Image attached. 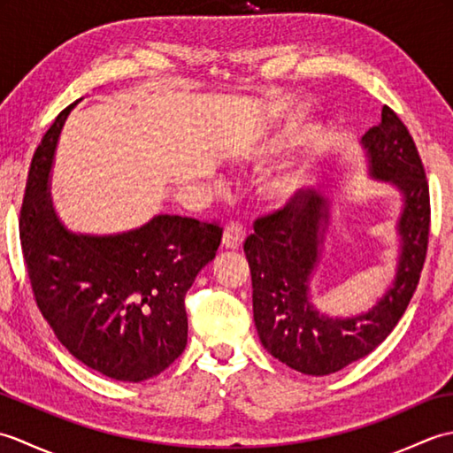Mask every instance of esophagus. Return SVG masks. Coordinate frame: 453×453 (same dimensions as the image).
Returning a JSON list of instances; mask_svg holds the SVG:
<instances>
[{"mask_svg":"<svg viewBox=\"0 0 453 453\" xmlns=\"http://www.w3.org/2000/svg\"><path fill=\"white\" fill-rule=\"evenodd\" d=\"M245 242V229L239 224H227L221 237V245L226 249H239Z\"/></svg>","mask_w":453,"mask_h":453,"instance_id":"obj_1","label":"esophagus"}]
</instances>
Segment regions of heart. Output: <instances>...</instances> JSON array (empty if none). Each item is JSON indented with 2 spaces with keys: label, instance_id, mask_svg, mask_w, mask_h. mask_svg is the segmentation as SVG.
I'll return each mask as SVG.
<instances>
[{
  "label": "heart",
  "instance_id": "heart-1",
  "mask_svg": "<svg viewBox=\"0 0 453 453\" xmlns=\"http://www.w3.org/2000/svg\"><path fill=\"white\" fill-rule=\"evenodd\" d=\"M315 169L310 161L297 159L273 171L263 182V196L276 206L300 200L313 185Z\"/></svg>",
  "mask_w": 453,
  "mask_h": 453
}]
</instances>
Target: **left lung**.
Instances as JSON below:
<instances>
[{
	"mask_svg": "<svg viewBox=\"0 0 453 453\" xmlns=\"http://www.w3.org/2000/svg\"><path fill=\"white\" fill-rule=\"evenodd\" d=\"M368 175L401 192L399 257L393 278L375 305L333 317L311 302V278L331 226V200L313 195L258 218L243 251L251 266L253 317L258 339L282 364L307 375H329L364 358L388 339L417 290L426 258L430 198L415 142L389 107L362 136Z\"/></svg>",
	"mask_w": 453,
	"mask_h": 453,
	"instance_id": "obj_1",
	"label": "left lung"
}]
</instances>
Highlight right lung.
Here are the masks:
<instances>
[{
  "mask_svg": "<svg viewBox=\"0 0 453 453\" xmlns=\"http://www.w3.org/2000/svg\"><path fill=\"white\" fill-rule=\"evenodd\" d=\"M80 101L58 114L35 151L19 237L36 305L58 341L91 370L138 383L185 350V296L214 261L221 227L157 214L112 235L67 229L50 196V173L64 122Z\"/></svg>",
  "mask_w": 453,
  "mask_h": 453,
  "instance_id": "add662e5",
  "label": "right lung"
}]
</instances>
